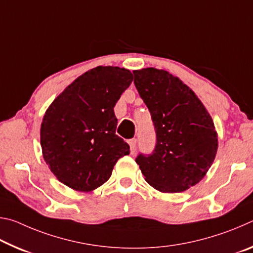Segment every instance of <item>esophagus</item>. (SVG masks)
I'll return each instance as SVG.
<instances>
[{
	"label": "esophagus",
	"mask_w": 253,
	"mask_h": 253,
	"mask_svg": "<svg viewBox=\"0 0 253 253\" xmlns=\"http://www.w3.org/2000/svg\"><path fill=\"white\" fill-rule=\"evenodd\" d=\"M128 144H129V146H130V151H131V153H134V152H135V149H136L137 139H136V138L129 139V142H128Z\"/></svg>",
	"instance_id": "esophagus-1"
}]
</instances>
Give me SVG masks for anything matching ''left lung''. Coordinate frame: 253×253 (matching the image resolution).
I'll return each instance as SVG.
<instances>
[{
  "label": "left lung",
  "mask_w": 253,
  "mask_h": 253,
  "mask_svg": "<svg viewBox=\"0 0 253 253\" xmlns=\"http://www.w3.org/2000/svg\"><path fill=\"white\" fill-rule=\"evenodd\" d=\"M132 74L156 132L152 154H139L136 163L157 191H185L204 177L215 158L217 134L212 118L194 91L169 72L145 68Z\"/></svg>",
  "instance_id": "left-lung-1"
}]
</instances>
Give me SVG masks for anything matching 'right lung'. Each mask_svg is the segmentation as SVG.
<instances>
[{
    "label": "right lung",
    "mask_w": 253,
    "mask_h": 253,
    "mask_svg": "<svg viewBox=\"0 0 253 253\" xmlns=\"http://www.w3.org/2000/svg\"><path fill=\"white\" fill-rule=\"evenodd\" d=\"M131 81L125 68L99 66L78 77L46 109L42 154L54 176L72 190L99 187L129 154V145L116 135L114 107Z\"/></svg>",
    "instance_id": "right-lung-1"
}]
</instances>
